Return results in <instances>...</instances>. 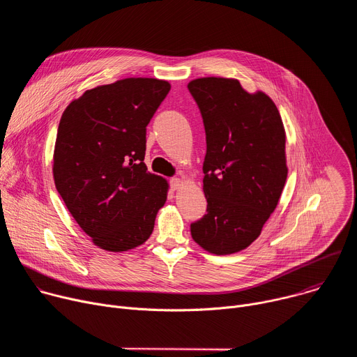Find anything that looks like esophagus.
Masks as SVG:
<instances>
[{
	"mask_svg": "<svg viewBox=\"0 0 357 357\" xmlns=\"http://www.w3.org/2000/svg\"><path fill=\"white\" fill-rule=\"evenodd\" d=\"M169 183H171V188H172L174 190H178V189H181V186H182L183 182H182L179 178H171Z\"/></svg>",
	"mask_w": 357,
	"mask_h": 357,
	"instance_id": "esophagus-1",
	"label": "esophagus"
}]
</instances>
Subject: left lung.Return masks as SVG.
Listing matches in <instances>:
<instances>
[{
  "label": "left lung",
  "mask_w": 357,
  "mask_h": 357,
  "mask_svg": "<svg viewBox=\"0 0 357 357\" xmlns=\"http://www.w3.org/2000/svg\"><path fill=\"white\" fill-rule=\"evenodd\" d=\"M188 89L206 131L208 200L190 234L203 250L226 256L256 240L278 205L288 175L285 128L274 101L237 79L200 77Z\"/></svg>",
  "instance_id": "8db88e82"
}]
</instances>
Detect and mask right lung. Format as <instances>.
<instances>
[{
    "label": "right lung",
    "instance_id": "1",
    "mask_svg": "<svg viewBox=\"0 0 357 357\" xmlns=\"http://www.w3.org/2000/svg\"><path fill=\"white\" fill-rule=\"evenodd\" d=\"M171 90L167 80L128 77L86 90L65 109L54 151V179L91 241L121 252L144 244L169 183L146 171L149 120Z\"/></svg>",
    "mask_w": 357,
    "mask_h": 357
}]
</instances>
